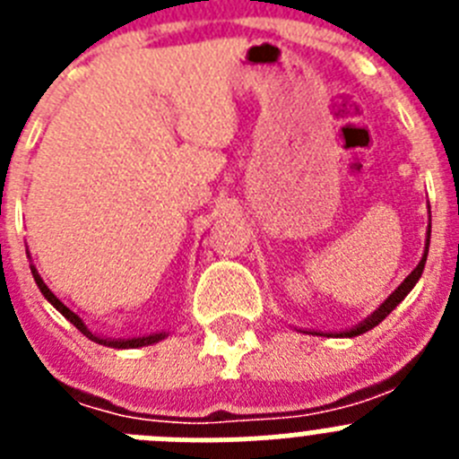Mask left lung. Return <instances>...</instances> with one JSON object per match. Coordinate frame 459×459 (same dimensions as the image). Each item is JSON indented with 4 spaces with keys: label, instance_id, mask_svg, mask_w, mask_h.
I'll return each instance as SVG.
<instances>
[{
    "label": "left lung",
    "instance_id": "8db88e82",
    "mask_svg": "<svg viewBox=\"0 0 459 459\" xmlns=\"http://www.w3.org/2000/svg\"><path fill=\"white\" fill-rule=\"evenodd\" d=\"M429 227H432V225H428V237H425V250H423V257H420L419 266H416V269H413L411 273H409L407 278L403 280V285L397 287V290L393 291V294L388 296L386 301L381 303V306L377 307V310L372 312V315H368V317L363 319V322L356 324V326H351V328H347V331H335V333H322V331H303V333L328 335V338H356V335L368 333V331H370V328H375L377 324L384 322V319H386L388 315H391V312L395 310V306H400V303L404 301V296H407L409 291L413 290V285H416V282H419L420 275H423L425 259H428V250H429V232H432V230H429Z\"/></svg>",
    "mask_w": 459,
    "mask_h": 459
}]
</instances>
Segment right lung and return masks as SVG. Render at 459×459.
Instances as JSON below:
<instances>
[{
    "label": "right lung",
    "instance_id": "obj_1",
    "mask_svg": "<svg viewBox=\"0 0 459 459\" xmlns=\"http://www.w3.org/2000/svg\"><path fill=\"white\" fill-rule=\"evenodd\" d=\"M27 257H30V250H27ZM30 269H31V275H34V280H36V285H39L40 294L46 296L48 301H50L52 306L56 307V310L62 312L64 317H66L68 322L73 324V326L78 328L80 333L87 335V338H89V340H93V342L103 344V347H112V350H137V347H149V344L160 342V340L168 338V333H165V331H156V333L140 335V338H128V340H115V338H105V335L93 333L91 328H89L87 324H84V319L80 317L78 312L71 310V307H68L66 303H64L62 299H59V296H55V291H52L50 287H48L46 282H43V278H40V275H39V271H36V266H34V264H30Z\"/></svg>",
    "mask_w": 459,
    "mask_h": 459
}]
</instances>
